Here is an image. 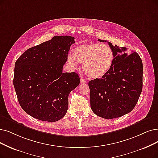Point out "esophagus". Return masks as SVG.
<instances>
[{
	"label": "esophagus",
	"instance_id": "obj_1",
	"mask_svg": "<svg viewBox=\"0 0 158 158\" xmlns=\"http://www.w3.org/2000/svg\"><path fill=\"white\" fill-rule=\"evenodd\" d=\"M87 81L83 78H80V83L81 84H86Z\"/></svg>",
	"mask_w": 158,
	"mask_h": 158
}]
</instances>
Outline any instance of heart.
Here are the masks:
<instances>
[{
  "label": "heart",
  "instance_id": "heart-1",
  "mask_svg": "<svg viewBox=\"0 0 158 158\" xmlns=\"http://www.w3.org/2000/svg\"><path fill=\"white\" fill-rule=\"evenodd\" d=\"M114 57V52L108 45L86 43L76 47L73 54H68L67 60L73 69H77L79 63L83 64V69L87 77L98 79L110 71Z\"/></svg>",
  "mask_w": 158,
  "mask_h": 158
}]
</instances>
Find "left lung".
Wrapping results in <instances>:
<instances>
[{
    "label": "left lung",
    "instance_id": "left-lung-1",
    "mask_svg": "<svg viewBox=\"0 0 158 158\" xmlns=\"http://www.w3.org/2000/svg\"><path fill=\"white\" fill-rule=\"evenodd\" d=\"M100 42H106L98 40ZM113 65L101 78L89 81L91 108L94 114L104 118H114L130 113L135 106L143 89V63L136 52L113 46Z\"/></svg>",
    "mask_w": 158,
    "mask_h": 158
}]
</instances>
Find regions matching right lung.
Wrapping results in <instances>:
<instances>
[{"mask_svg":"<svg viewBox=\"0 0 158 158\" xmlns=\"http://www.w3.org/2000/svg\"><path fill=\"white\" fill-rule=\"evenodd\" d=\"M74 37L54 36L26 50L15 64L14 85L23 110L32 117L56 122L66 114L69 94L80 84L74 73H63Z\"/></svg>","mask_w":158,"mask_h":158,"instance_id":"1","label":"right lung"}]
</instances>
